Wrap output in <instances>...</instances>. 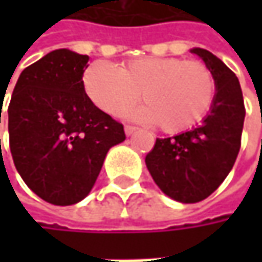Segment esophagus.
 Listing matches in <instances>:
<instances>
[{"label":"esophagus","mask_w":262,"mask_h":262,"mask_svg":"<svg viewBox=\"0 0 262 262\" xmlns=\"http://www.w3.org/2000/svg\"><path fill=\"white\" fill-rule=\"evenodd\" d=\"M136 130H138V129H136L135 126H126V127H124V132H126V135H127V136L133 135Z\"/></svg>","instance_id":"esophagus-1"}]
</instances>
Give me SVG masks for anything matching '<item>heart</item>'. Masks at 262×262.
<instances>
[{"instance_id": "obj_1", "label": "heart", "mask_w": 262, "mask_h": 262, "mask_svg": "<svg viewBox=\"0 0 262 262\" xmlns=\"http://www.w3.org/2000/svg\"><path fill=\"white\" fill-rule=\"evenodd\" d=\"M83 86L94 104L111 115L127 112L142 92L145 106L135 117L158 123L167 133L199 123L215 95L211 70L203 62L178 57H139L121 68L97 60L84 71Z\"/></svg>"}]
</instances>
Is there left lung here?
<instances>
[{
  "label": "left lung",
  "instance_id": "8db88e82",
  "mask_svg": "<svg viewBox=\"0 0 262 262\" xmlns=\"http://www.w3.org/2000/svg\"><path fill=\"white\" fill-rule=\"evenodd\" d=\"M215 80V95L203 124L171 138H158L145 156L156 185L168 197L195 203L211 195L235 164L244 124V100L236 76L212 53L192 48Z\"/></svg>",
  "mask_w": 262,
  "mask_h": 262
}]
</instances>
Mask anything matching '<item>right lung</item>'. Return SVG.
Listing matches in <instances>:
<instances>
[{
    "instance_id": "add662e5",
    "label": "right lung",
    "mask_w": 262,
    "mask_h": 262,
    "mask_svg": "<svg viewBox=\"0 0 262 262\" xmlns=\"http://www.w3.org/2000/svg\"><path fill=\"white\" fill-rule=\"evenodd\" d=\"M88 60L67 48L48 53L21 73L7 109L18 173L34 194L57 206L83 200L109 148L126 139L123 124L84 92Z\"/></svg>"
}]
</instances>
